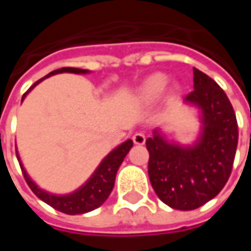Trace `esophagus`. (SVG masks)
Instances as JSON below:
<instances>
[{"label":"esophagus","instance_id":"34e87169","mask_svg":"<svg viewBox=\"0 0 251 251\" xmlns=\"http://www.w3.org/2000/svg\"><path fill=\"white\" fill-rule=\"evenodd\" d=\"M132 141L135 145H144L145 144V134L144 132H135L132 135Z\"/></svg>","mask_w":251,"mask_h":251}]
</instances>
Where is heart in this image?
Here are the masks:
<instances>
[{"instance_id": "1", "label": "heart", "mask_w": 251, "mask_h": 251, "mask_svg": "<svg viewBox=\"0 0 251 251\" xmlns=\"http://www.w3.org/2000/svg\"><path fill=\"white\" fill-rule=\"evenodd\" d=\"M166 85H168V78L163 74H155L142 83L140 96L144 100H153L163 93Z\"/></svg>"}]
</instances>
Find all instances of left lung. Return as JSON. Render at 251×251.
Listing matches in <instances>:
<instances>
[{
  "mask_svg": "<svg viewBox=\"0 0 251 251\" xmlns=\"http://www.w3.org/2000/svg\"><path fill=\"white\" fill-rule=\"evenodd\" d=\"M194 91L186 100L202 110L201 138L193 148L169 144L155 131L147 140L148 175L156 196L169 207L190 211L225 187L236 155L237 120L226 93L207 74L193 68Z\"/></svg>",
  "mask_w": 251,
  "mask_h": 251,
  "instance_id": "1",
  "label": "left lung"
}]
</instances>
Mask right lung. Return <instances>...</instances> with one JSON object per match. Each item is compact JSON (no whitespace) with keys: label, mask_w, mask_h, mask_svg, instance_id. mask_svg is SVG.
I'll return each mask as SVG.
<instances>
[{"label":"right lung","mask_w":251,"mask_h":251,"mask_svg":"<svg viewBox=\"0 0 251 251\" xmlns=\"http://www.w3.org/2000/svg\"><path fill=\"white\" fill-rule=\"evenodd\" d=\"M60 73L86 74L88 71L81 70V68L67 67V68L55 70L53 73L49 74L47 76ZM47 76H44V78H47ZM44 78L39 79L37 82H34L27 89V92L33 89V86H36L40 81H43ZM27 92L22 96V100H24L25 96L27 95ZM131 147H132V141L127 140L126 142H123L120 147H117L116 150L111 151L110 153L101 160L99 168L96 169V172L92 175V177L83 184L82 187L76 190L73 194H68V196H53V194H49L43 190H40L27 176L22 163H19V165H21V169H22V173H24V177L26 180V183H27V186L42 201H44L46 204H49L50 207H53L54 209H57V211H60L63 214L76 215V214H85V212L96 209L107 200V197L110 196L111 190L114 187V180H116L117 170L120 168L121 162L126 158V155L131 150ZM16 156H18V153H16Z\"/></svg>","instance_id":"add662e5"}]
</instances>
